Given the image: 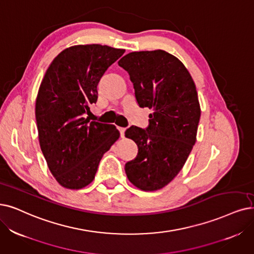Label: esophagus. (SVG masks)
<instances>
[{"label":"esophagus","instance_id":"esophagus-1","mask_svg":"<svg viewBox=\"0 0 254 254\" xmlns=\"http://www.w3.org/2000/svg\"><path fill=\"white\" fill-rule=\"evenodd\" d=\"M118 129H119V131H120L121 137H124V136H125V131H126V128H124V127H119Z\"/></svg>","mask_w":254,"mask_h":254}]
</instances>
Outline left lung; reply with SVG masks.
Wrapping results in <instances>:
<instances>
[{"label": "left lung", "mask_w": 254, "mask_h": 254, "mask_svg": "<svg viewBox=\"0 0 254 254\" xmlns=\"http://www.w3.org/2000/svg\"><path fill=\"white\" fill-rule=\"evenodd\" d=\"M139 107L153 109L149 126H131L125 136L138 152L125 165L129 181L141 190H157L173 180L196 143L200 104L196 85L180 60L162 50L122 57Z\"/></svg>", "instance_id": "left-lung-1"}]
</instances>
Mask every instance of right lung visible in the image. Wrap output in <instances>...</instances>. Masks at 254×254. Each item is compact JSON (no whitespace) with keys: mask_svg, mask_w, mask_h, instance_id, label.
Returning <instances> with one entry per match:
<instances>
[{"mask_svg":"<svg viewBox=\"0 0 254 254\" xmlns=\"http://www.w3.org/2000/svg\"><path fill=\"white\" fill-rule=\"evenodd\" d=\"M125 50L79 45L60 52L40 83L35 118L40 149L60 186L79 190L95 178L99 162L120 137L115 125L89 122L99 81Z\"/></svg>","mask_w":254,"mask_h":254,"instance_id":"obj_1","label":"right lung"}]
</instances>
